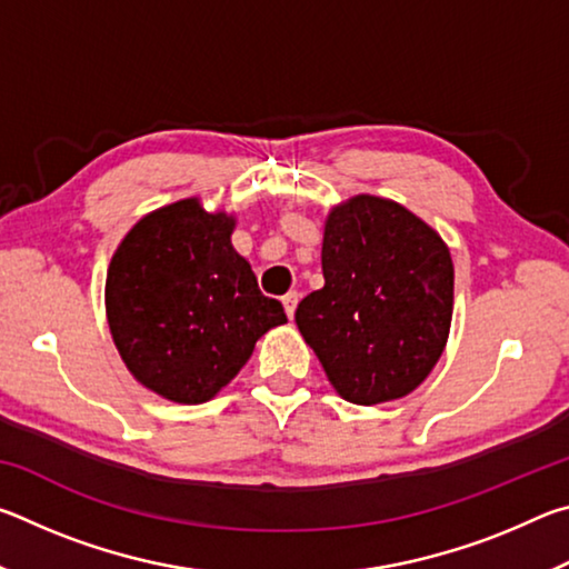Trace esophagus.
<instances>
[{
    "label": "esophagus",
    "mask_w": 569,
    "mask_h": 569,
    "mask_svg": "<svg viewBox=\"0 0 569 569\" xmlns=\"http://www.w3.org/2000/svg\"><path fill=\"white\" fill-rule=\"evenodd\" d=\"M296 306H298V293H296V291H288V293L283 296V308H286L288 319H293V313H296Z\"/></svg>",
    "instance_id": "obj_1"
}]
</instances>
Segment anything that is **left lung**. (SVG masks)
<instances>
[{
  "mask_svg": "<svg viewBox=\"0 0 569 569\" xmlns=\"http://www.w3.org/2000/svg\"><path fill=\"white\" fill-rule=\"evenodd\" d=\"M323 288L296 326L341 399L361 407L411 393L451 329L455 263L445 240L397 200L353 196L323 223Z\"/></svg>",
  "mask_w": 569,
  "mask_h": 569,
  "instance_id": "left-lung-1",
  "label": "left lung"
}]
</instances>
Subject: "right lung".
<instances>
[{
    "mask_svg": "<svg viewBox=\"0 0 569 569\" xmlns=\"http://www.w3.org/2000/svg\"><path fill=\"white\" fill-rule=\"evenodd\" d=\"M236 216L182 198L142 216L114 250L104 313L120 359L142 387L203 403L243 369L256 341L286 323L230 243Z\"/></svg>",
    "mask_w": 569,
    "mask_h": 569,
    "instance_id": "right-lung-1",
    "label": "right lung"
}]
</instances>
